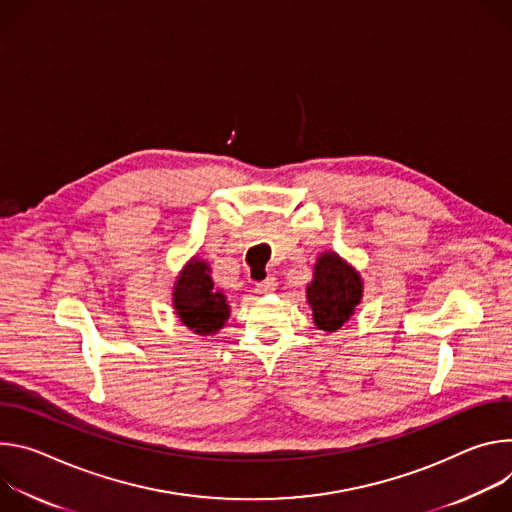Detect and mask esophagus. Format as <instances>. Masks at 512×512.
<instances>
[{"label": "esophagus", "instance_id": "esophagus-1", "mask_svg": "<svg viewBox=\"0 0 512 512\" xmlns=\"http://www.w3.org/2000/svg\"><path fill=\"white\" fill-rule=\"evenodd\" d=\"M274 291H276V278L274 276H268L266 280H262L256 285V293H260V295H268V293H274Z\"/></svg>", "mask_w": 512, "mask_h": 512}]
</instances>
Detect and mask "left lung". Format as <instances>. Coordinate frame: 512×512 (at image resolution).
<instances>
[{
	"label": "left lung",
	"instance_id": "8db88e82",
	"mask_svg": "<svg viewBox=\"0 0 512 512\" xmlns=\"http://www.w3.org/2000/svg\"><path fill=\"white\" fill-rule=\"evenodd\" d=\"M364 285L354 266L335 252H323L307 285L313 321L323 331H335L354 315L362 301Z\"/></svg>",
	"mask_w": 512,
	"mask_h": 512
}]
</instances>
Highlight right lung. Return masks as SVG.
<instances>
[{"instance_id": "add662e5", "label": "right lung", "mask_w": 512, "mask_h": 512, "mask_svg": "<svg viewBox=\"0 0 512 512\" xmlns=\"http://www.w3.org/2000/svg\"><path fill=\"white\" fill-rule=\"evenodd\" d=\"M211 268L205 260L193 256L173 287V307L183 325L197 335H213L230 317V305L223 291L215 289Z\"/></svg>"}]
</instances>
